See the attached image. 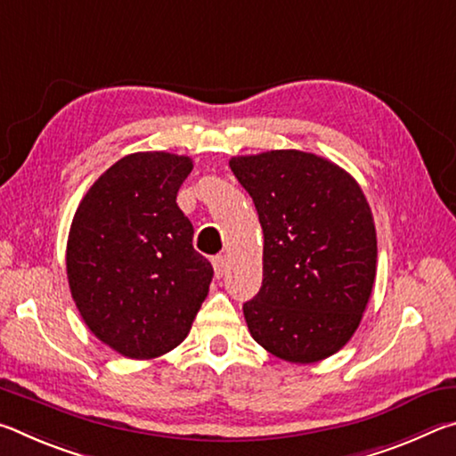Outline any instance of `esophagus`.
<instances>
[{"instance_id":"1","label":"esophagus","mask_w":456,"mask_h":456,"mask_svg":"<svg viewBox=\"0 0 456 456\" xmlns=\"http://www.w3.org/2000/svg\"><path fill=\"white\" fill-rule=\"evenodd\" d=\"M225 267H227V259L223 256H217L213 257V269H215V275L217 277H223V273H225Z\"/></svg>"}]
</instances>
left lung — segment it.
Listing matches in <instances>:
<instances>
[{
  "label": "left lung",
  "instance_id": "1",
  "mask_svg": "<svg viewBox=\"0 0 456 456\" xmlns=\"http://www.w3.org/2000/svg\"><path fill=\"white\" fill-rule=\"evenodd\" d=\"M264 229V283L243 304L253 339L273 356L312 364L358 330L376 277V227L354 176L304 151L233 157Z\"/></svg>",
  "mask_w": 456,
  "mask_h": 456
}]
</instances>
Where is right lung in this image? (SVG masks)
<instances>
[{
	"label": "right lung",
	"instance_id": "right-lung-1",
	"mask_svg": "<svg viewBox=\"0 0 456 456\" xmlns=\"http://www.w3.org/2000/svg\"><path fill=\"white\" fill-rule=\"evenodd\" d=\"M191 171L179 154H128L98 176L72 219L66 272L76 307L126 358L176 348L209 293L213 267L176 205Z\"/></svg>",
	"mask_w": 456,
	"mask_h": 456
}]
</instances>
